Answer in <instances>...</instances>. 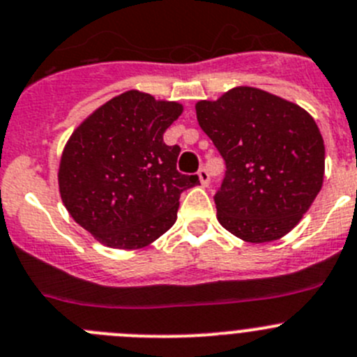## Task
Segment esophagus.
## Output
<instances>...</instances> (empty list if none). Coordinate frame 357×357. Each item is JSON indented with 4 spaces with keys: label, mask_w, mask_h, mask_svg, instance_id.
Masks as SVG:
<instances>
[{
    "label": "esophagus",
    "mask_w": 357,
    "mask_h": 357,
    "mask_svg": "<svg viewBox=\"0 0 357 357\" xmlns=\"http://www.w3.org/2000/svg\"><path fill=\"white\" fill-rule=\"evenodd\" d=\"M197 176H199V181H201L202 186H208L209 181H211V178H209V172L206 171V169H199Z\"/></svg>",
    "instance_id": "esophagus-1"
}]
</instances>
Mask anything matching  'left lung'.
I'll list each match as a JSON object with an SVG mask.
<instances>
[{"label":"left lung","instance_id":"8db88e82","mask_svg":"<svg viewBox=\"0 0 357 357\" xmlns=\"http://www.w3.org/2000/svg\"><path fill=\"white\" fill-rule=\"evenodd\" d=\"M195 112L227 167L215 195L222 227L248 243L284 238L324 181L317 123L296 103L250 86L201 100Z\"/></svg>","mask_w":357,"mask_h":357}]
</instances>
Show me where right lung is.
Segmentation results:
<instances>
[{
  "label": "right lung",
  "instance_id": "add662e5",
  "mask_svg": "<svg viewBox=\"0 0 357 357\" xmlns=\"http://www.w3.org/2000/svg\"><path fill=\"white\" fill-rule=\"evenodd\" d=\"M181 112V103L130 89L73 130L59 162V194L96 241L144 248L174 225L179 195L199 183L176 169L179 146L163 142Z\"/></svg>",
  "mask_w": 357,
  "mask_h": 357
}]
</instances>
